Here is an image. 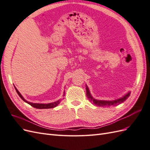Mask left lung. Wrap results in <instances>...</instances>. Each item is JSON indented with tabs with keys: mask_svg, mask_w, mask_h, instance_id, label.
I'll list each match as a JSON object with an SVG mask.
<instances>
[{
	"mask_svg": "<svg viewBox=\"0 0 150 150\" xmlns=\"http://www.w3.org/2000/svg\"><path fill=\"white\" fill-rule=\"evenodd\" d=\"M86 96H87L89 100L91 102H93L94 104L98 106L101 107H110V106H115L118 105V104L123 103L126 100V99L128 98L131 94V91H129L128 93H126L123 96H122L120 98H117L115 100H99V99H96L93 97L90 93V91L89 88L88 87L87 84H86Z\"/></svg>",
	"mask_w": 150,
	"mask_h": 150,
	"instance_id": "1",
	"label": "left lung"
}]
</instances>
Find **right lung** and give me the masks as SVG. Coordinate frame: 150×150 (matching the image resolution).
<instances>
[{
  "label": "right lung",
  "mask_w": 150,
  "mask_h": 150,
  "mask_svg": "<svg viewBox=\"0 0 150 150\" xmlns=\"http://www.w3.org/2000/svg\"><path fill=\"white\" fill-rule=\"evenodd\" d=\"M14 86V85H13ZM14 88L16 89V91L17 93L19 95V97L23 100L24 101H25V103H27L28 104H30V106H32L33 107L35 108H37V109H50V108H54L56 107L59 104L61 101V99H59V100L56 101H54L53 103H47V104H44V103H31L29 101H28L26 100V99H24V98L22 96V94L20 93V92L19 91L17 90V89L16 88V86H14ZM64 94H65V91H64V93H63V96H64Z\"/></svg>",
  "instance_id": "1"
}]
</instances>
